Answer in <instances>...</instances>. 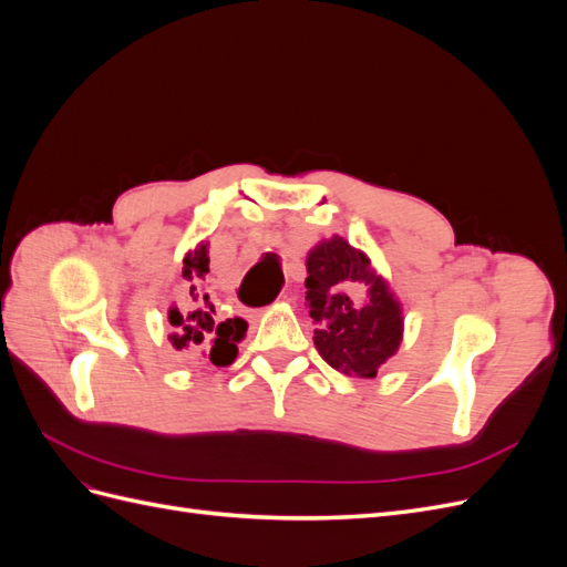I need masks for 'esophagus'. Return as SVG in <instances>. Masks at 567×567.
<instances>
[{"label": "esophagus", "instance_id": "esophagus-1", "mask_svg": "<svg viewBox=\"0 0 567 567\" xmlns=\"http://www.w3.org/2000/svg\"><path fill=\"white\" fill-rule=\"evenodd\" d=\"M281 300H286V296H281Z\"/></svg>", "mask_w": 567, "mask_h": 567}]
</instances>
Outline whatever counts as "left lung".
<instances>
[{"label": "left lung", "mask_w": 567, "mask_h": 567, "mask_svg": "<svg viewBox=\"0 0 567 567\" xmlns=\"http://www.w3.org/2000/svg\"><path fill=\"white\" fill-rule=\"evenodd\" d=\"M305 288L323 362L348 375L375 379L400 348L404 317L369 257L340 236L321 241L307 255Z\"/></svg>", "instance_id": "left-lung-1"}]
</instances>
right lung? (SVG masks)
Returning a JSON list of instances; mask_svg holds the SVG:
<instances>
[{
	"label": "right lung",
	"mask_w": 567,
	"mask_h": 567,
	"mask_svg": "<svg viewBox=\"0 0 567 567\" xmlns=\"http://www.w3.org/2000/svg\"><path fill=\"white\" fill-rule=\"evenodd\" d=\"M210 271L208 244H200L192 252H186L182 279H184V300L182 305L169 310V323L175 326V333L169 336L173 348L182 354L196 357L203 354L215 367H229L246 336L248 323L244 319H225L219 321L210 296L205 293V279Z\"/></svg>",
	"instance_id": "obj_1"
}]
</instances>
